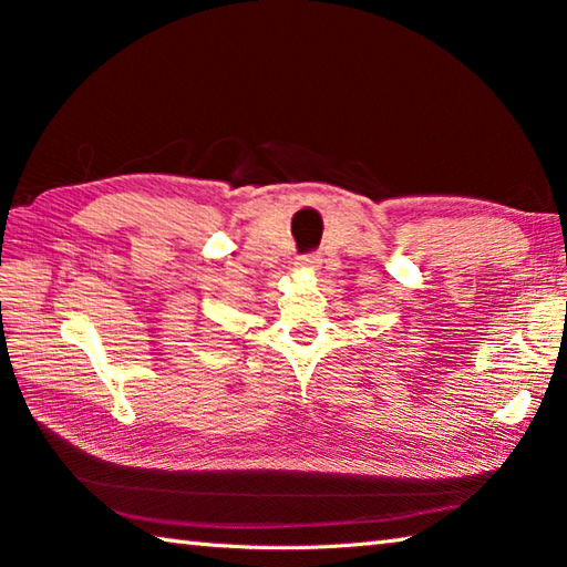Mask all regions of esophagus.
Segmentation results:
<instances>
[{"instance_id":"1","label":"esophagus","mask_w":567,"mask_h":567,"mask_svg":"<svg viewBox=\"0 0 567 567\" xmlns=\"http://www.w3.org/2000/svg\"><path fill=\"white\" fill-rule=\"evenodd\" d=\"M318 255H302V257H297V262H295V267H300V270H315V267H318Z\"/></svg>"}]
</instances>
